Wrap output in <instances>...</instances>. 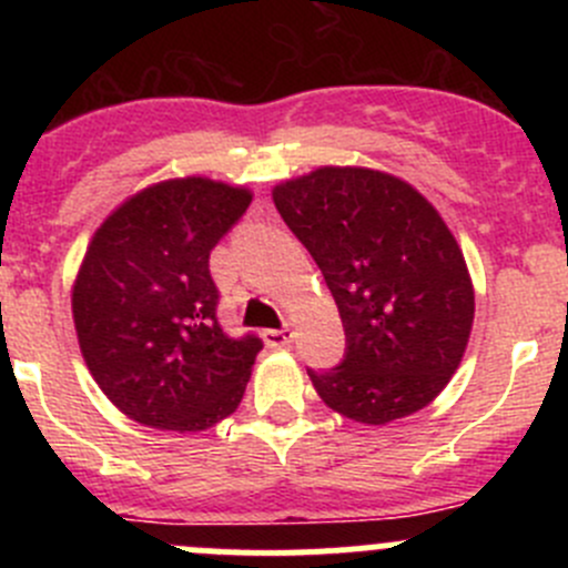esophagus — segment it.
<instances>
[{
	"mask_svg": "<svg viewBox=\"0 0 568 568\" xmlns=\"http://www.w3.org/2000/svg\"><path fill=\"white\" fill-rule=\"evenodd\" d=\"M291 337H294V332H291L288 326H283V329H266V332H263V341H266L272 348L288 346Z\"/></svg>",
	"mask_w": 568,
	"mask_h": 568,
	"instance_id": "esophagus-1",
	"label": "esophagus"
}]
</instances>
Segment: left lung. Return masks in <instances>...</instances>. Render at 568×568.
<instances>
[{
	"label": "left lung",
	"mask_w": 568,
	"mask_h": 568,
	"mask_svg": "<svg viewBox=\"0 0 568 568\" xmlns=\"http://www.w3.org/2000/svg\"><path fill=\"white\" fill-rule=\"evenodd\" d=\"M285 225L318 263L346 354L313 371L341 415L385 426L432 404L462 363L475 296L454 233L409 183L363 168H321L274 189Z\"/></svg>",
	"instance_id": "1"
}]
</instances>
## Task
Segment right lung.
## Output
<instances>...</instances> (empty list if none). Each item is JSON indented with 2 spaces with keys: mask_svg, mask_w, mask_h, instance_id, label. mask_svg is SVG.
Segmentation results:
<instances>
[{
  "mask_svg": "<svg viewBox=\"0 0 568 568\" xmlns=\"http://www.w3.org/2000/svg\"><path fill=\"white\" fill-rule=\"evenodd\" d=\"M247 189L164 181L95 231L73 285V321L106 398L151 428L203 432L236 412L257 335L222 329L209 257L247 211Z\"/></svg>",
  "mask_w": 568,
  "mask_h": 568,
  "instance_id": "obj_1",
  "label": "right lung"
}]
</instances>
